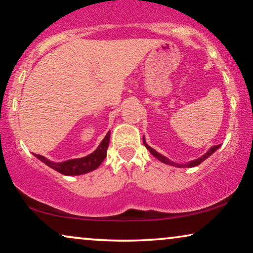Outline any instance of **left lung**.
Returning a JSON list of instances; mask_svg holds the SVG:
<instances>
[{
  "mask_svg": "<svg viewBox=\"0 0 253 253\" xmlns=\"http://www.w3.org/2000/svg\"><path fill=\"white\" fill-rule=\"evenodd\" d=\"M144 145H145V147L148 149L149 152H151V154L152 155H154L156 157L157 160H160L161 162H163V163H166V164H169V166H174V167H178V168H193V167H196V166H199V164H201L203 162L204 160H207L209 156L211 155V154H213L215 151H217V149L220 147V145H217V146H213V147H211L210 149H209V151L204 154V155L202 156V157H200V159H197V160H194V161H190L189 163H186V164H175V163H173L172 162V161H170L169 159H167L166 156H163L162 154H160V153H157L155 149H153L151 146H148L147 144H146L145 142V139H144Z\"/></svg>",
  "mask_w": 253,
  "mask_h": 253,
  "instance_id": "obj_1",
  "label": "left lung"
}]
</instances>
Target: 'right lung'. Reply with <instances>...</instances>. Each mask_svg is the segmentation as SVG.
<instances>
[{
	"mask_svg": "<svg viewBox=\"0 0 253 253\" xmlns=\"http://www.w3.org/2000/svg\"><path fill=\"white\" fill-rule=\"evenodd\" d=\"M109 137H111V132L106 134V137L102 139L100 145L98 146V148L92 154L87 155L85 157H81V159H74V160H68L66 162L61 163H53L51 161L46 160L45 157L39 154H34L40 161H42L43 163L46 164L47 167H50L51 169L56 170L61 174L65 175H79L86 173L92 170H96L98 167L102 163V161L105 160L106 154H107V148L109 144Z\"/></svg>",
	"mask_w": 253,
	"mask_h": 253,
	"instance_id": "1",
	"label": "right lung"
}]
</instances>
